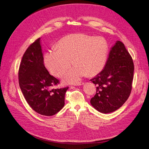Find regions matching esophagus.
I'll list each match as a JSON object with an SVG mask.
<instances>
[{"instance_id": "obj_1", "label": "esophagus", "mask_w": 149, "mask_h": 149, "mask_svg": "<svg viewBox=\"0 0 149 149\" xmlns=\"http://www.w3.org/2000/svg\"><path fill=\"white\" fill-rule=\"evenodd\" d=\"M84 83L83 82H78V83H77V84H75L74 86H81V85H83L84 84Z\"/></svg>"}]
</instances>
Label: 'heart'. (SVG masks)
<instances>
[{
  "mask_svg": "<svg viewBox=\"0 0 149 149\" xmlns=\"http://www.w3.org/2000/svg\"><path fill=\"white\" fill-rule=\"evenodd\" d=\"M109 45L102 37L84 33H74L61 39L56 49L47 51L44 56L46 68L60 78L71 64L74 66L65 72L63 82L75 84L82 77L93 76L102 71L108 59Z\"/></svg>",
  "mask_w": 149,
  "mask_h": 149,
  "instance_id": "b5f03b06",
  "label": "heart"
}]
</instances>
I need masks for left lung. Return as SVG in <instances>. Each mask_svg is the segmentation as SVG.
Returning a JSON list of instances; mask_svg holds the SVG:
<instances>
[{
    "label": "left lung",
    "mask_w": 149,
    "mask_h": 149,
    "mask_svg": "<svg viewBox=\"0 0 149 149\" xmlns=\"http://www.w3.org/2000/svg\"><path fill=\"white\" fill-rule=\"evenodd\" d=\"M134 63L124 44L117 41L109 52L104 69L92 79L97 86L91 103L99 112L107 114L120 108L132 88Z\"/></svg>",
    "instance_id": "left-lung-1"
}]
</instances>
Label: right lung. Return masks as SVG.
I'll use <instances>...</instances> for the list:
<instances>
[{"mask_svg": "<svg viewBox=\"0 0 149 149\" xmlns=\"http://www.w3.org/2000/svg\"><path fill=\"white\" fill-rule=\"evenodd\" d=\"M19 84L26 102L40 114L52 116L65 104L68 87L52 88L60 82L45 67L40 38L30 45L24 54L18 71Z\"/></svg>", "mask_w": 149, "mask_h": 149, "instance_id": "obj_1", "label": "right lung"}]
</instances>
